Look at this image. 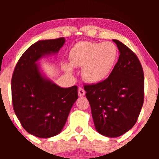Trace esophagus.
Listing matches in <instances>:
<instances>
[{
	"label": "esophagus",
	"mask_w": 159,
	"mask_h": 159,
	"mask_svg": "<svg viewBox=\"0 0 159 159\" xmlns=\"http://www.w3.org/2000/svg\"><path fill=\"white\" fill-rule=\"evenodd\" d=\"M78 96H84L85 95V90H84L82 87H79V89H78Z\"/></svg>",
	"instance_id": "34e87169"
}]
</instances>
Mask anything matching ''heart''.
I'll return each instance as SVG.
<instances>
[{"label":"heart","mask_w":159,"mask_h":159,"mask_svg":"<svg viewBox=\"0 0 159 159\" xmlns=\"http://www.w3.org/2000/svg\"><path fill=\"white\" fill-rule=\"evenodd\" d=\"M117 58V48L114 43L82 42L71 49V64L82 67V76L86 81L96 84L108 77ZM65 70L72 72L70 66L66 65Z\"/></svg>","instance_id":"obj_1"}]
</instances>
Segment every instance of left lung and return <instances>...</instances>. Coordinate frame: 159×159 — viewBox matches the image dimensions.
I'll list each match as a JSON object with an SVG mask.
<instances>
[{
	"instance_id": "obj_1",
	"label": "left lung",
	"mask_w": 159,
	"mask_h": 159,
	"mask_svg": "<svg viewBox=\"0 0 159 159\" xmlns=\"http://www.w3.org/2000/svg\"><path fill=\"white\" fill-rule=\"evenodd\" d=\"M117 63L108 78L84 86L98 133L109 138L125 134L134 126L143 104L144 75L138 57L119 40Z\"/></svg>"
}]
</instances>
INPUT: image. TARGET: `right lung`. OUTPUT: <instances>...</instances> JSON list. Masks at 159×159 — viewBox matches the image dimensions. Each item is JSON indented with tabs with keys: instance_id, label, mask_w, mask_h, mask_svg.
Instances as JSON below:
<instances>
[{
	"instance_id": "1",
	"label": "right lung",
	"mask_w": 159,
	"mask_h": 159,
	"mask_svg": "<svg viewBox=\"0 0 159 159\" xmlns=\"http://www.w3.org/2000/svg\"><path fill=\"white\" fill-rule=\"evenodd\" d=\"M64 43V37L36 42L24 52L12 74L15 114L24 129L38 138L59 134L78 98L77 86L62 88L45 78L36 64L43 57L57 53Z\"/></svg>"
}]
</instances>
